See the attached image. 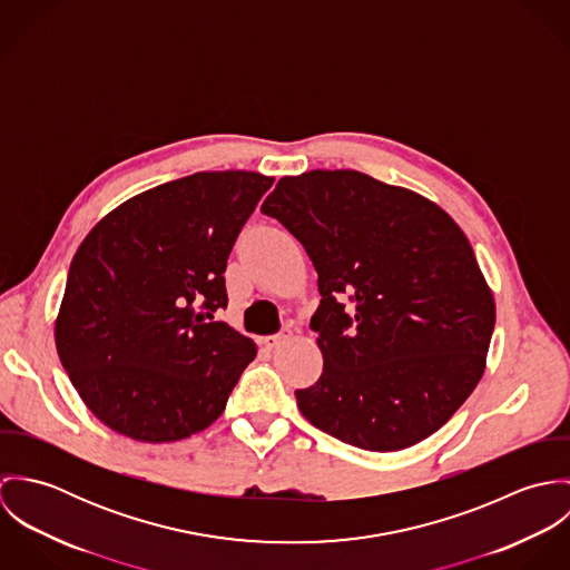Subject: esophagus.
<instances>
[{
    "mask_svg": "<svg viewBox=\"0 0 570 570\" xmlns=\"http://www.w3.org/2000/svg\"><path fill=\"white\" fill-rule=\"evenodd\" d=\"M285 340H289V331H283V333H276V335H267V337L263 340V344H265L267 348H276V346H281Z\"/></svg>",
    "mask_w": 570,
    "mask_h": 570,
    "instance_id": "obj_1",
    "label": "esophagus"
}]
</instances>
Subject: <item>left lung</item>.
<instances>
[{
  "label": "left lung",
  "mask_w": 570,
  "mask_h": 570,
  "mask_svg": "<svg viewBox=\"0 0 570 570\" xmlns=\"http://www.w3.org/2000/svg\"><path fill=\"white\" fill-rule=\"evenodd\" d=\"M261 210L318 272L312 328L325 366L296 391L303 416L371 452L434 434L481 382L495 325L459 224L423 195L348 168L281 177Z\"/></svg>",
  "instance_id": "left-lung-1"
}]
</instances>
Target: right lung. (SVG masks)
<instances>
[{"label":"right lung","mask_w":570,"mask_h":570,"mask_svg":"<svg viewBox=\"0 0 570 570\" xmlns=\"http://www.w3.org/2000/svg\"><path fill=\"white\" fill-rule=\"evenodd\" d=\"M274 177L202 170L107 213L79 245L55 321L72 386L107 428L142 443L206 430L256 344L226 323V263Z\"/></svg>","instance_id":"add662e5"}]
</instances>
